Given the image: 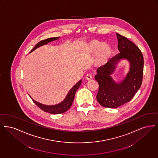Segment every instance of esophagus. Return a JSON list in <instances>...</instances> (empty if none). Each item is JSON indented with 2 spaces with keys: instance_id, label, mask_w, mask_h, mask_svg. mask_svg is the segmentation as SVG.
I'll return each mask as SVG.
<instances>
[{
  "instance_id": "esophagus-1",
  "label": "esophagus",
  "mask_w": 158,
  "mask_h": 158,
  "mask_svg": "<svg viewBox=\"0 0 158 158\" xmlns=\"http://www.w3.org/2000/svg\"><path fill=\"white\" fill-rule=\"evenodd\" d=\"M85 78H86V79H87V80H89L92 79L93 76L91 75V74H90V73H87V74H86V76H85Z\"/></svg>"
}]
</instances>
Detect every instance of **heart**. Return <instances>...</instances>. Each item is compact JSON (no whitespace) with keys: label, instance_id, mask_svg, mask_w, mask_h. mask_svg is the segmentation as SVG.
I'll use <instances>...</instances> for the list:
<instances>
[{"label":"heart","instance_id":"b5f03b06","mask_svg":"<svg viewBox=\"0 0 158 158\" xmlns=\"http://www.w3.org/2000/svg\"><path fill=\"white\" fill-rule=\"evenodd\" d=\"M93 50L97 51L100 49V56L101 58H104L110 53V49L109 47L106 44L102 45L100 42H94L92 45Z\"/></svg>","mask_w":158,"mask_h":158}]
</instances>
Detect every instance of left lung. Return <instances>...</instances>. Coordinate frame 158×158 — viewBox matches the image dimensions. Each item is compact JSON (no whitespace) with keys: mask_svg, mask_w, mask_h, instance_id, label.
<instances>
[{"mask_svg":"<svg viewBox=\"0 0 158 158\" xmlns=\"http://www.w3.org/2000/svg\"><path fill=\"white\" fill-rule=\"evenodd\" d=\"M116 35L120 52L97 68V74L95 76L99 85L97 100L102 106L111 109L117 108L133 98L142 85L144 65L143 56L138 47L125 36ZM121 58L128 59L131 68L123 81L117 84L110 76Z\"/></svg>","mask_w":158,"mask_h":158,"instance_id":"8db88e82","label":"left lung"}]
</instances>
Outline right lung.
<instances>
[{"instance_id":"obj_1","label":"right lung","mask_w":158,"mask_h":158,"mask_svg":"<svg viewBox=\"0 0 158 158\" xmlns=\"http://www.w3.org/2000/svg\"><path fill=\"white\" fill-rule=\"evenodd\" d=\"M58 37H54V38H49L46 40H44L41 41L39 42L35 46L34 48H33L31 52L34 51L35 49H36V48L41 47L43 45L47 44L49 42L53 41L54 40H56L57 39H58ZM81 83V80H80L79 82H77L76 85L69 90V91L67 94V97H65V98L64 99V100L63 102H62L61 103L54 105V106H46V105H44L42 104L41 103H38L36 101H35L34 100H33L32 98V100H33V102H34L35 104L42 110H43L45 112H47L51 114H61L65 111H67L69 110V109L71 107V106H72V104L73 102V100L74 99V97L76 94V91L77 89L79 88V87L80 86Z\"/></svg>"}]
</instances>
